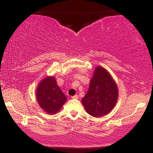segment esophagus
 <instances>
[{"instance_id":"obj_1","label":"esophagus","mask_w":153,"mask_h":153,"mask_svg":"<svg viewBox=\"0 0 153 153\" xmlns=\"http://www.w3.org/2000/svg\"><path fill=\"white\" fill-rule=\"evenodd\" d=\"M72 99H74V100H77L79 98V96L77 95H75L74 96H72Z\"/></svg>"}]
</instances>
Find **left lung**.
<instances>
[{
	"mask_svg": "<svg viewBox=\"0 0 153 153\" xmlns=\"http://www.w3.org/2000/svg\"><path fill=\"white\" fill-rule=\"evenodd\" d=\"M118 97V87L109 72L98 66L95 69L88 91L81 102L88 114L94 117H101L114 108Z\"/></svg>",
	"mask_w": 153,
	"mask_h": 153,
	"instance_id": "8db88e82",
	"label": "left lung"
}]
</instances>
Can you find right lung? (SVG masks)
Returning <instances> with one entry per match:
<instances>
[{
	"instance_id": "1",
	"label": "right lung",
	"mask_w": 153,
	"mask_h": 153,
	"mask_svg": "<svg viewBox=\"0 0 153 153\" xmlns=\"http://www.w3.org/2000/svg\"><path fill=\"white\" fill-rule=\"evenodd\" d=\"M36 97L40 107L49 114L58 113L67 101L66 96L53 76L46 77L40 81L37 88Z\"/></svg>"
}]
</instances>
